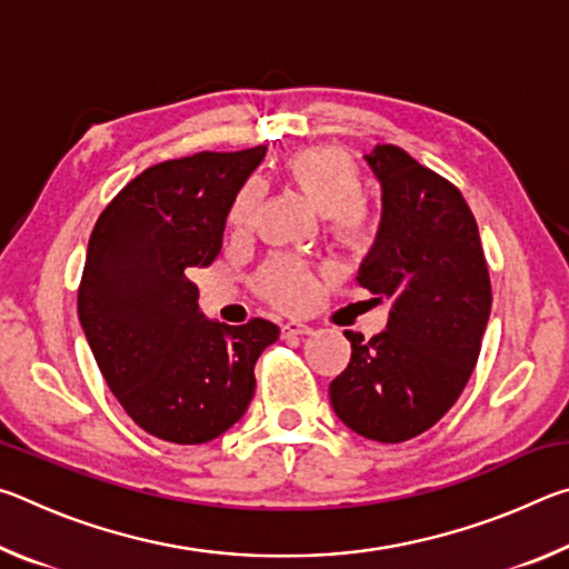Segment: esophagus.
Returning a JSON list of instances; mask_svg holds the SVG:
<instances>
[{"instance_id":"34e87169","label":"esophagus","mask_w":569,"mask_h":569,"mask_svg":"<svg viewBox=\"0 0 569 569\" xmlns=\"http://www.w3.org/2000/svg\"><path fill=\"white\" fill-rule=\"evenodd\" d=\"M313 329L308 323H301V321H286L281 326V333L283 339H291V336H308Z\"/></svg>"}]
</instances>
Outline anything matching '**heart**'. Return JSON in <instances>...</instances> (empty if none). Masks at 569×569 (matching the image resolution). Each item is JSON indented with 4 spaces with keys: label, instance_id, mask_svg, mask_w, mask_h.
Listing matches in <instances>:
<instances>
[{
    "label": "heart",
    "instance_id": "heart-1",
    "mask_svg": "<svg viewBox=\"0 0 569 569\" xmlns=\"http://www.w3.org/2000/svg\"><path fill=\"white\" fill-rule=\"evenodd\" d=\"M283 176L329 223L333 238L346 246H359L369 236V213L363 208V178L349 152L333 146H313L291 152L283 160ZM263 190L256 180H248L236 192L228 210V223L248 228ZM261 293L281 308H303L316 293L313 276L298 258H273L263 268Z\"/></svg>",
    "mask_w": 569,
    "mask_h": 569
}]
</instances>
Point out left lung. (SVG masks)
Wrapping results in <instances>:
<instances>
[{
  "label": "left lung",
  "mask_w": 569,
  "mask_h": 569,
  "mask_svg": "<svg viewBox=\"0 0 569 569\" xmlns=\"http://www.w3.org/2000/svg\"><path fill=\"white\" fill-rule=\"evenodd\" d=\"M363 160L381 186V223L356 281L391 311L369 341L343 331L351 361L329 397L356 435L399 445L435 427L465 391L492 286L477 220L449 180L393 146Z\"/></svg>",
  "instance_id": "obj_1"
}]
</instances>
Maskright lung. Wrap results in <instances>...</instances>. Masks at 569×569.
Instances as JSON below:
<instances>
[{
	"mask_svg": "<svg viewBox=\"0 0 569 569\" xmlns=\"http://www.w3.org/2000/svg\"><path fill=\"white\" fill-rule=\"evenodd\" d=\"M266 148L198 152L142 170L90 236L77 313L114 399L148 435L206 445L243 417L278 326L198 308L192 268L216 261L236 192Z\"/></svg>",
	"mask_w": 569,
	"mask_h": 569,
	"instance_id": "obj_1",
	"label": "right lung"
}]
</instances>
